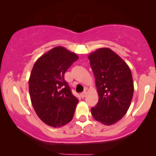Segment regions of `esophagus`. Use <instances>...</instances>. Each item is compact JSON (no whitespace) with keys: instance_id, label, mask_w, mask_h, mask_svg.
<instances>
[{"instance_id":"obj_1","label":"esophagus","mask_w":156,"mask_h":156,"mask_svg":"<svg viewBox=\"0 0 156 156\" xmlns=\"http://www.w3.org/2000/svg\"><path fill=\"white\" fill-rule=\"evenodd\" d=\"M86 94H87V92H82L81 94H80V97H81L82 98H85V96H86Z\"/></svg>"}]
</instances>
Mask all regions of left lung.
Returning a JSON list of instances; mask_svg holds the SVG:
<instances>
[{"label":"left lung","instance_id":"obj_1","mask_svg":"<svg viewBox=\"0 0 156 156\" xmlns=\"http://www.w3.org/2000/svg\"><path fill=\"white\" fill-rule=\"evenodd\" d=\"M94 78L98 103L91 108L92 117L105 125L117 122L128 112L133 95V81L129 67L108 48L89 55Z\"/></svg>","mask_w":156,"mask_h":156}]
</instances>
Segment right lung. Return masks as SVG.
Returning a JSON list of instances; mask_svg holds the SVG:
<instances>
[{
  "mask_svg": "<svg viewBox=\"0 0 156 156\" xmlns=\"http://www.w3.org/2000/svg\"><path fill=\"white\" fill-rule=\"evenodd\" d=\"M78 58L76 53L58 46L34 64L28 80L31 104L39 119L49 126H64L72 120L78 100L64 76Z\"/></svg>",
  "mask_w": 156,
  "mask_h": 156,
  "instance_id": "1",
  "label": "right lung"
}]
</instances>
